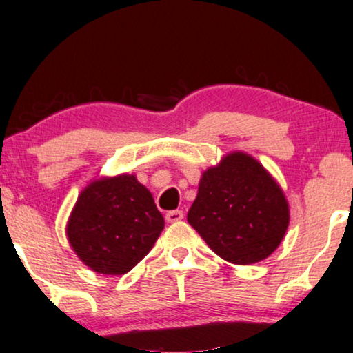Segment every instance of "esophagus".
Returning a JSON list of instances; mask_svg holds the SVG:
<instances>
[{
    "label": "esophagus",
    "instance_id": "obj_1",
    "mask_svg": "<svg viewBox=\"0 0 353 353\" xmlns=\"http://www.w3.org/2000/svg\"><path fill=\"white\" fill-rule=\"evenodd\" d=\"M182 219H184V212H182V210H169L168 214H165V221L168 222H179V221H182Z\"/></svg>",
    "mask_w": 353,
    "mask_h": 353
}]
</instances>
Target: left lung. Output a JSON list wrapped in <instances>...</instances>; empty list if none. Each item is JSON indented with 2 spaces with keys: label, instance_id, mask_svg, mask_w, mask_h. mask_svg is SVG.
Wrapping results in <instances>:
<instances>
[{
  "label": "left lung",
  "instance_id": "left-lung-1",
  "mask_svg": "<svg viewBox=\"0 0 353 353\" xmlns=\"http://www.w3.org/2000/svg\"><path fill=\"white\" fill-rule=\"evenodd\" d=\"M188 222L224 261L255 264L282 242L289 204L262 164L232 152L202 174Z\"/></svg>",
  "mask_w": 353,
  "mask_h": 353
}]
</instances>
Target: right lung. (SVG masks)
Here are the masks:
<instances>
[{
    "label": "right lung",
    "mask_w": 353,
    "mask_h": 353,
    "mask_svg": "<svg viewBox=\"0 0 353 353\" xmlns=\"http://www.w3.org/2000/svg\"><path fill=\"white\" fill-rule=\"evenodd\" d=\"M164 229V217L134 176L101 179L81 192L68 239L94 272L123 275L141 262Z\"/></svg>",
    "instance_id": "add662e5"
}]
</instances>
